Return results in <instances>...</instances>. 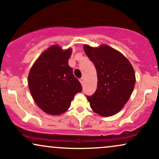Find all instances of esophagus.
Returning <instances> with one entry per match:
<instances>
[{
    "mask_svg": "<svg viewBox=\"0 0 159 159\" xmlns=\"http://www.w3.org/2000/svg\"><path fill=\"white\" fill-rule=\"evenodd\" d=\"M80 83L82 84V85H83L84 82H85V81H84V78H83V77L80 78Z\"/></svg>",
    "mask_w": 159,
    "mask_h": 159,
    "instance_id": "esophagus-1",
    "label": "esophagus"
}]
</instances>
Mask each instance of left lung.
Instances as JSON below:
<instances>
[{
	"instance_id": "left-lung-1",
	"label": "left lung",
	"mask_w": 159,
	"mask_h": 159,
	"mask_svg": "<svg viewBox=\"0 0 159 159\" xmlns=\"http://www.w3.org/2000/svg\"><path fill=\"white\" fill-rule=\"evenodd\" d=\"M83 48L98 74L97 90L87 96L91 108L103 117L115 115L127 102L135 86L131 63L120 52L106 44L100 48L84 45Z\"/></svg>"
}]
</instances>
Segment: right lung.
I'll list each match as a JSON object with an SVG mask.
<instances>
[{
	"label": "right lung",
	"instance_id": "obj_1",
	"mask_svg": "<svg viewBox=\"0 0 159 159\" xmlns=\"http://www.w3.org/2000/svg\"><path fill=\"white\" fill-rule=\"evenodd\" d=\"M70 48L62 50L53 45L38 58L28 76V85L35 103L44 112L60 115L83 89L68 65Z\"/></svg>",
	"mask_w": 159,
	"mask_h": 159
}]
</instances>
